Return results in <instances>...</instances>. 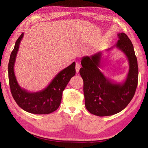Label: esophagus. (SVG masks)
I'll use <instances>...</instances> for the list:
<instances>
[{
  "label": "esophagus",
  "mask_w": 148,
  "mask_h": 148,
  "mask_svg": "<svg viewBox=\"0 0 148 148\" xmlns=\"http://www.w3.org/2000/svg\"><path fill=\"white\" fill-rule=\"evenodd\" d=\"M80 68H81V66H80L79 63H78V62H77V63H76V66H75L76 72H77V73H79V71Z\"/></svg>",
  "instance_id": "1"
}]
</instances>
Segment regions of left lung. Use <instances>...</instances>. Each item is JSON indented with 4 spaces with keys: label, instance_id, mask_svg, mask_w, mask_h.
Segmentation results:
<instances>
[{
    "label": "left lung",
    "instance_id": "1",
    "mask_svg": "<svg viewBox=\"0 0 148 148\" xmlns=\"http://www.w3.org/2000/svg\"><path fill=\"white\" fill-rule=\"evenodd\" d=\"M117 36V42L106 52L116 47L127 57L129 70L124 82L116 83L99 70L102 52L84 56L81 61L79 73L84 83L85 106L91 114L99 117L112 115L123 110L133 99L138 85V62L132 41L124 33Z\"/></svg>",
    "mask_w": 148,
    "mask_h": 148
}]
</instances>
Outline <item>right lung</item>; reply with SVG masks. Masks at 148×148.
Wrapping results in <instances>:
<instances>
[{"mask_svg": "<svg viewBox=\"0 0 148 148\" xmlns=\"http://www.w3.org/2000/svg\"><path fill=\"white\" fill-rule=\"evenodd\" d=\"M23 33L18 38L8 62V72L10 90L13 99L22 109L34 114H49L56 110L60 104L62 92L70 79L75 75V62L60 71L41 91L29 92L18 83L14 72L16 57Z\"/></svg>", "mask_w": 148, "mask_h": 148, "instance_id": "obj_1", "label": "right lung"}]
</instances>
